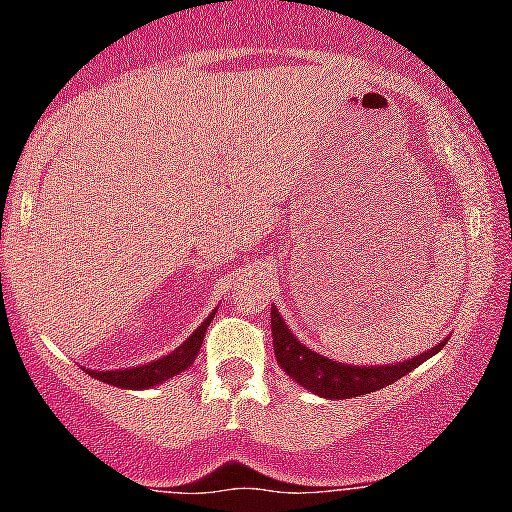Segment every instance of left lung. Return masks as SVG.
Listing matches in <instances>:
<instances>
[{
	"instance_id": "8db88e82",
	"label": "left lung",
	"mask_w": 512,
	"mask_h": 512,
	"mask_svg": "<svg viewBox=\"0 0 512 512\" xmlns=\"http://www.w3.org/2000/svg\"><path fill=\"white\" fill-rule=\"evenodd\" d=\"M272 336L276 360H279V367L283 372H286L295 384L305 386L307 391L329 400L365 396V393L384 389V386L405 377L412 369L420 367L424 360H429V357L439 353L443 343H446V338H443L439 346L427 350V353L412 357V360L396 362V365H346V362L329 360V357L319 355L315 350L307 348L305 343H300L298 338L291 334V329L283 322L276 307H272Z\"/></svg>"
}]
</instances>
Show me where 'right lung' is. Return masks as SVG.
Returning a JSON list of instances; mask_svg holds the SVG:
<instances>
[{
	"mask_svg": "<svg viewBox=\"0 0 512 512\" xmlns=\"http://www.w3.org/2000/svg\"><path fill=\"white\" fill-rule=\"evenodd\" d=\"M214 312L202 322L197 329L190 334L186 341L181 343L176 350H171L169 355L159 357V360L150 362V365H140L131 369H109V372H95L92 369V377L104 381V384L119 386V389H152V386L164 384L166 379L176 377V374L186 372L193 365L197 353H200L202 341H205V331L209 322H212Z\"/></svg>",
	"mask_w": 512,
	"mask_h": 512,
	"instance_id": "1",
	"label": "right lung"
}]
</instances>
